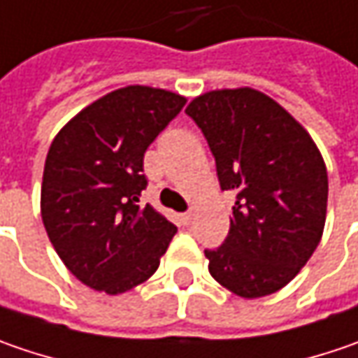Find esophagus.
<instances>
[{
  "label": "esophagus",
  "mask_w": 358,
  "mask_h": 358,
  "mask_svg": "<svg viewBox=\"0 0 358 358\" xmlns=\"http://www.w3.org/2000/svg\"><path fill=\"white\" fill-rule=\"evenodd\" d=\"M191 222H193V213H191V211H185V213H181V224L191 225Z\"/></svg>",
  "instance_id": "34e87169"
}]
</instances>
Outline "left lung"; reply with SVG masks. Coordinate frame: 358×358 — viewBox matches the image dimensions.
<instances>
[{"mask_svg": "<svg viewBox=\"0 0 358 358\" xmlns=\"http://www.w3.org/2000/svg\"><path fill=\"white\" fill-rule=\"evenodd\" d=\"M185 113L206 136L222 191L236 193L227 238L206 250L209 274L241 298L274 294L320 241L324 161L310 134L258 90H213Z\"/></svg>", "mask_w": 358, "mask_h": 358, "instance_id": "left-lung-1", "label": "left lung"}]
</instances>
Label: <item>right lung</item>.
Returning a JSON list of instances; mask_svg holds the SVG:
<instances>
[{
    "label": "right lung",
    "instance_id": "right-lung-1",
    "mask_svg": "<svg viewBox=\"0 0 358 358\" xmlns=\"http://www.w3.org/2000/svg\"><path fill=\"white\" fill-rule=\"evenodd\" d=\"M185 106L161 88L127 86L72 118L48 151L42 220L54 250L82 284L120 294L159 268L177 227L151 206L145 152Z\"/></svg>",
    "mask_w": 358,
    "mask_h": 358
}]
</instances>
